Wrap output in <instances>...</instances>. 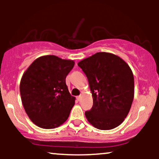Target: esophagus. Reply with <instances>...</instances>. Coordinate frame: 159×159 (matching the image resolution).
Masks as SVG:
<instances>
[{
    "label": "esophagus",
    "mask_w": 159,
    "mask_h": 159,
    "mask_svg": "<svg viewBox=\"0 0 159 159\" xmlns=\"http://www.w3.org/2000/svg\"><path fill=\"white\" fill-rule=\"evenodd\" d=\"M77 100L78 101H80V100H81V96H80H80H77Z\"/></svg>",
    "instance_id": "1"
}]
</instances>
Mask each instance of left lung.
Returning <instances> with one entry per match:
<instances>
[{
	"instance_id": "left-lung-1",
	"label": "left lung",
	"mask_w": 159,
	"mask_h": 159,
	"mask_svg": "<svg viewBox=\"0 0 159 159\" xmlns=\"http://www.w3.org/2000/svg\"><path fill=\"white\" fill-rule=\"evenodd\" d=\"M85 74L93 105L85 111L88 122L101 130L116 128L129 114L134 99L132 69L119 56L98 52L77 64Z\"/></svg>"
}]
</instances>
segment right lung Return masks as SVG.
<instances>
[{
	"label": "right lung",
	"instance_id": "add662e5",
	"mask_svg": "<svg viewBox=\"0 0 159 159\" xmlns=\"http://www.w3.org/2000/svg\"><path fill=\"white\" fill-rule=\"evenodd\" d=\"M75 66L73 60L47 55L34 61L24 72L20 95L24 108L32 122L43 129H54L69 118L75 103L66 84Z\"/></svg>",
	"mask_w": 159,
	"mask_h": 159
}]
</instances>
